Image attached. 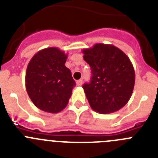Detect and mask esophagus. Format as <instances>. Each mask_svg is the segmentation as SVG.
<instances>
[{
	"instance_id": "34e87169",
	"label": "esophagus",
	"mask_w": 158,
	"mask_h": 158,
	"mask_svg": "<svg viewBox=\"0 0 158 158\" xmlns=\"http://www.w3.org/2000/svg\"><path fill=\"white\" fill-rule=\"evenodd\" d=\"M82 83H83V81H82L81 79H80V80L77 81V82H76L77 85V86H81V85H82Z\"/></svg>"
}]
</instances>
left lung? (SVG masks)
Here are the masks:
<instances>
[{
    "mask_svg": "<svg viewBox=\"0 0 158 158\" xmlns=\"http://www.w3.org/2000/svg\"><path fill=\"white\" fill-rule=\"evenodd\" d=\"M84 59L91 67L92 77L83 89L95 111L112 113L127 104L135 86V69L120 49L97 43L84 49Z\"/></svg>",
    "mask_w": 158,
    "mask_h": 158,
    "instance_id": "left-lung-1",
    "label": "left lung"
}]
</instances>
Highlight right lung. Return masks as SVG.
Here are the masks:
<instances>
[{
  "label": "right lung",
  "instance_id": "add662e5",
  "mask_svg": "<svg viewBox=\"0 0 158 158\" xmlns=\"http://www.w3.org/2000/svg\"><path fill=\"white\" fill-rule=\"evenodd\" d=\"M66 59L63 51L49 47L36 53L28 63L26 89L33 104L42 111L58 113L68 104L76 83L65 67Z\"/></svg>",
  "mask_w": 158,
  "mask_h": 158
}]
</instances>
